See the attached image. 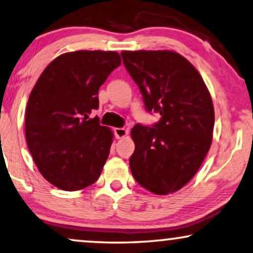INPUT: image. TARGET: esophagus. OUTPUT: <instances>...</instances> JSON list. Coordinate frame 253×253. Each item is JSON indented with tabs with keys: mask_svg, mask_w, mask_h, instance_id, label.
Segmentation results:
<instances>
[{
	"mask_svg": "<svg viewBox=\"0 0 253 253\" xmlns=\"http://www.w3.org/2000/svg\"><path fill=\"white\" fill-rule=\"evenodd\" d=\"M114 132H115L116 137L121 139V138H124L126 135H127V133H129V130L124 129V127H116V129H114Z\"/></svg>",
	"mask_w": 253,
	"mask_h": 253,
	"instance_id": "1",
	"label": "esophagus"
}]
</instances>
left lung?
I'll return each instance as SVG.
<instances>
[{
    "label": "left lung",
    "mask_w": 253,
    "mask_h": 253,
    "mask_svg": "<svg viewBox=\"0 0 253 253\" xmlns=\"http://www.w3.org/2000/svg\"><path fill=\"white\" fill-rule=\"evenodd\" d=\"M123 64L139 86L152 126L131 130L135 148L130 169L139 185L157 195L177 192L200 169L210 149L214 109L202 76L177 52L122 51Z\"/></svg>",
    "instance_id": "left-lung-1"
}]
</instances>
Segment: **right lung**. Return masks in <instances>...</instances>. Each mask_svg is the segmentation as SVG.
<instances>
[{
    "mask_svg": "<svg viewBox=\"0 0 253 253\" xmlns=\"http://www.w3.org/2000/svg\"><path fill=\"white\" fill-rule=\"evenodd\" d=\"M121 65L114 51H75L47 65L29 94L25 133L39 171L56 187L73 192L97 181L113 132L90 119L98 91Z\"/></svg>",
    "mask_w": 253,
    "mask_h": 253,
    "instance_id": "obj_1",
    "label": "right lung"
}]
</instances>
